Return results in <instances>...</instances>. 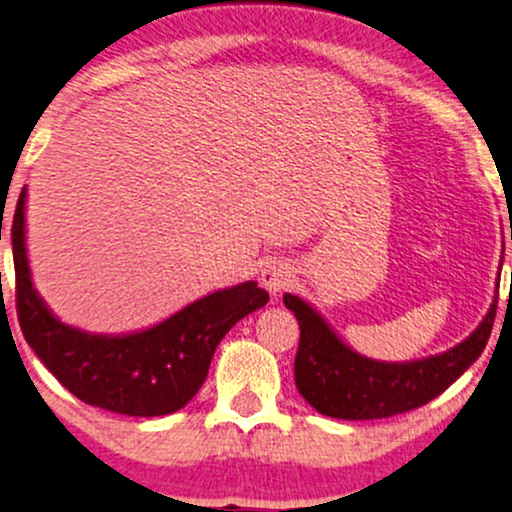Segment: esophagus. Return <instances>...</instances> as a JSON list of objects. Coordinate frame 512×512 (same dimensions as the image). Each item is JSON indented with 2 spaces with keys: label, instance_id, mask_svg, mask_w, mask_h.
Here are the masks:
<instances>
[{
  "label": "esophagus",
  "instance_id": "34e87169",
  "mask_svg": "<svg viewBox=\"0 0 512 512\" xmlns=\"http://www.w3.org/2000/svg\"><path fill=\"white\" fill-rule=\"evenodd\" d=\"M260 281H262V286L269 290V293L276 295V293H281L283 288L290 286V281H293V271H290L286 262L274 260L262 269Z\"/></svg>",
  "mask_w": 512,
  "mask_h": 512
}]
</instances>
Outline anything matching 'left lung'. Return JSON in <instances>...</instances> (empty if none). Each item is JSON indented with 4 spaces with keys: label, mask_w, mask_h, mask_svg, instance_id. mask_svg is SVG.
Masks as SVG:
<instances>
[{
    "label": "left lung",
    "mask_w": 512,
    "mask_h": 512,
    "mask_svg": "<svg viewBox=\"0 0 512 512\" xmlns=\"http://www.w3.org/2000/svg\"><path fill=\"white\" fill-rule=\"evenodd\" d=\"M283 302L300 323V345L295 354L297 390L323 416L342 420L390 418L428 404L480 357L496 319L494 300L477 331L461 345L430 359L385 364L349 349L297 295L286 293Z\"/></svg>",
    "instance_id": "obj_1"
}]
</instances>
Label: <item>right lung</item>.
Wrapping results in <instances>:
<instances>
[{
  "mask_svg": "<svg viewBox=\"0 0 512 512\" xmlns=\"http://www.w3.org/2000/svg\"><path fill=\"white\" fill-rule=\"evenodd\" d=\"M16 267V312L23 338L56 380L84 404L122 416H167L193 399L208 378L219 340L269 293L255 281L217 290L148 331L89 335L61 323L30 281L25 252V189L11 224Z\"/></svg>",
  "mask_w": 512,
  "mask_h": 512,
  "instance_id": "1",
  "label": "right lung"
}]
</instances>
